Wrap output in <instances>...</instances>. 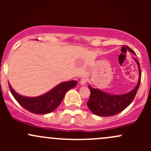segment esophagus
<instances>
[{"instance_id": "34e87169", "label": "esophagus", "mask_w": 151, "mask_h": 151, "mask_svg": "<svg viewBox=\"0 0 151 151\" xmlns=\"http://www.w3.org/2000/svg\"><path fill=\"white\" fill-rule=\"evenodd\" d=\"M87 82H88V78H87L86 77H83V78L81 79V80H80V84L82 85H84L86 84Z\"/></svg>"}]
</instances>
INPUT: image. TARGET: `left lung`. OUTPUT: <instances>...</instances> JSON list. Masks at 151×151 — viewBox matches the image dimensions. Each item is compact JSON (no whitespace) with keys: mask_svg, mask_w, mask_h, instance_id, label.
<instances>
[{"mask_svg":"<svg viewBox=\"0 0 151 151\" xmlns=\"http://www.w3.org/2000/svg\"><path fill=\"white\" fill-rule=\"evenodd\" d=\"M128 50L132 53L134 52L129 47ZM135 61L139 67V80L137 86L129 93L121 95H112L97 88H93L88 85V88L91 91V96L87 102L90 110L98 116L109 117L118 114L124 110L134 99L137 90L140 85L141 69L139 63L134 58Z\"/></svg>","mask_w":151,"mask_h":151,"instance_id":"obj_1","label":"left lung"}]
</instances>
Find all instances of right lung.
Returning <instances> with one entry per match:
<instances>
[{
  "instance_id": "obj_1",
  "label": "right lung",
  "mask_w": 151,
  "mask_h": 151,
  "mask_svg": "<svg viewBox=\"0 0 151 151\" xmlns=\"http://www.w3.org/2000/svg\"><path fill=\"white\" fill-rule=\"evenodd\" d=\"M77 81L71 80L63 82L46 93L37 97H26L18 94L9 85V89L13 96L23 108L34 114L45 115L54 111L61 103L65 94L68 90L74 88Z\"/></svg>"
}]
</instances>
